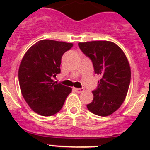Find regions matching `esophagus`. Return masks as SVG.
Instances as JSON below:
<instances>
[{"label":"esophagus","mask_w":150,"mask_h":150,"mask_svg":"<svg viewBox=\"0 0 150 150\" xmlns=\"http://www.w3.org/2000/svg\"><path fill=\"white\" fill-rule=\"evenodd\" d=\"M74 91H76L77 93H81L84 91V89L83 88H74Z\"/></svg>","instance_id":"34e87169"}]
</instances>
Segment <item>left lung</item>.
I'll use <instances>...</instances> for the list:
<instances>
[{
    "mask_svg": "<svg viewBox=\"0 0 150 150\" xmlns=\"http://www.w3.org/2000/svg\"><path fill=\"white\" fill-rule=\"evenodd\" d=\"M79 47L92 62L96 74L101 75L94 98L87 104L95 115L107 116L116 111L125 100L129 90L131 71L125 53L108 41L79 42Z\"/></svg>",
    "mask_w": 150,
    "mask_h": 150,
    "instance_id": "left-lung-1",
    "label": "left lung"
}]
</instances>
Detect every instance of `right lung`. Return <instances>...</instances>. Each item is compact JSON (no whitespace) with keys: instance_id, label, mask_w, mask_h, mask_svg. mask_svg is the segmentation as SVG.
Returning a JSON list of instances; mask_svg holds the SVG:
<instances>
[{"instance_id":"add662e5","label":"right lung","mask_w":150,"mask_h":150,"mask_svg":"<svg viewBox=\"0 0 150 150\" xmlns=\"http://www.w3.org/2000/svg\"><path fill=\"white\" fill-rule=\"evenodd\" d=\"M72 43L41 40L28 50L21 60L18 79L21 94L28 105L39 115L49 116L61 110L71 88L54 83L61 72L63 54Z\"/></svg>"}]
</instances>
